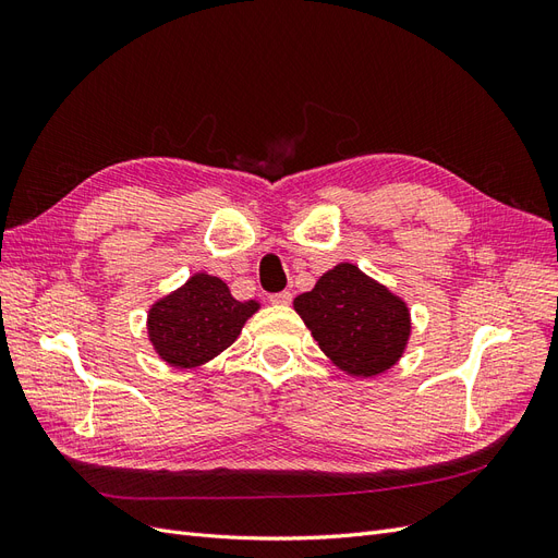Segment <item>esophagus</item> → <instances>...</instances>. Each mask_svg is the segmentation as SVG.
<instances>
[{
  "label": "esophagus",
  "mask_w": 558,
  "mask_h": 558,
  "mask_svg": "<svg viewBox=\"0 0 558 558\" xmlns=\"http://www.w3.org/2000/svg\"><path fill=\"white\" fill-rule=\"evenodd\" d=\"M291 300H293V295L289 293V291H281V293H275V295H269V302H272V305H291Z\"/></svg>",
  "instance_id": "34e87169"
}]
</instances>
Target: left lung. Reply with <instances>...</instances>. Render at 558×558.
I'll return each instance as SVG.
<instances>
[{"instance_id":"obj_1","label":"left lung","mask_w":558,"mask_h":558,"mask_svg":"<svg viewBox=\"0 0 558 558\" xmlns=\"http://www.w3.org/2000/svg\"><path fill=\"white\" fill-rule=\"evenodd\" d=\"M293 307L320 351L351 377L391 369L412 335L404 300L351 263L328 269L310 293L293 300Z\"/></svg>"}]
</instances>
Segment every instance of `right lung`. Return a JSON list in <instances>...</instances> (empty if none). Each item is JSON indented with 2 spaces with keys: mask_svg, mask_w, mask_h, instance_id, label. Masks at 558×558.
Here are the masks:
<instances>
[{
  "mask_svg": "<svg viewBox=\"0 0 558 558\" xmlns=\"http://www.w3.org/2000/svg\"><path fill=\"white\" fill-rule=\"evenodd\" d=\"M258 310L260 302L234 300L226 281L197 272L181 289L150 305L148 340L172 367H197L238 340Z\"/></svg>",
  "mask_w": 558,
  "mask_h": 558,
  "instance_id": "obj_1",
  "label": "right lung"
}]
</instances>
